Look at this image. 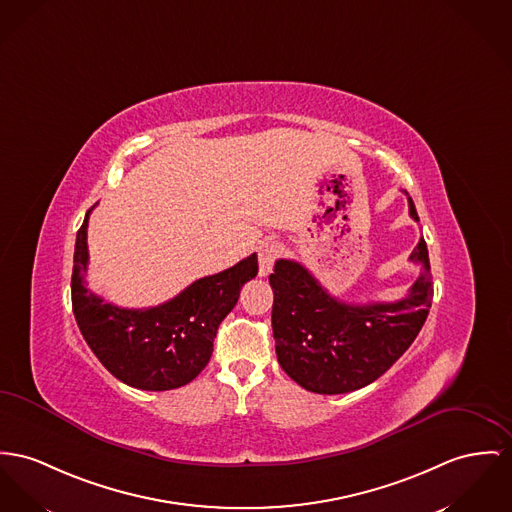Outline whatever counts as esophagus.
<instances>
[{"instance_id": "1", "label": "esophagus", "mask_w": 512, "mask_h": 512, "mask_svg": "<svg viewBox=\"0 0 512 512\" xmlns=\"http://www.w3.org/2000/svg\"><path fill=\"white\" fill-rule=\"evenodd\" d=\"M283 252V246L279 242H264L260 246V252H258V262H260V275L266 277L268 273L272 272L273 262L281 256Z\"/></svg>"}]
</instances>
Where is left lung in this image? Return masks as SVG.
Returning a JSON list of instances; mask_svg holds the SVG:
<instances>
[{"mask_svg":"<svg viewBox=\"0 0 512 512\" xmlns=\"http://www.w3.org/2000/svg\"><path fill=\"white\" fill-rule=\"evenodd\" d=\"M409 215L419 221L413 200ZM423 272L396 303L349 305L334 299L295 260H277L270 275L272 328L281 369L316 394H345L384 375L423 328L433 279L425 240L409 256Z\"/></svg>","mask_w":512,"mask_h":512,"instance_id":"1","label":"left lung"}]
</instances>
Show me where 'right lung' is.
Listing matches in <instances>:
<instances>
[{
	"label": "right lung",
	"mask_w": 512,
	"mask_h": 512,
	"mask_svg": "<svg viewBox=\"0 0 512 512\" xmlns=\"http://www.w3.org/2000/svg\"><path fill=\"white\" fill-rule=\"evenodd\" d=\"M89 213L77 231L71 273V305L87 345L128 386L163 392L188 384L209 363L217 328L237 305L242 285L256 277L258 256L194 281L159 307H116L87 289Z\"/></svg>",
	"instance_id": "obj_1"
}]
</instances>
